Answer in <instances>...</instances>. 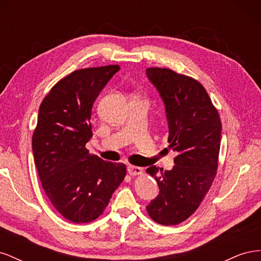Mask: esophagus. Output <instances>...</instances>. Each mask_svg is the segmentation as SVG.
Here are the masks:
<instances>
[{
  "instance_id": "34e87169",
  "label": "esophagus",
  "mask_w": 261,
  "mask_h": 261,
  "mask_svg": "<svg viewBox=\"0 0 261 261\" xmlns=\"http://www.w3.org/2000/svg\"><path fill=\"white\" fill-rule=\"evenodd\" d=\"M143 168H139V167H135V165H127V172L128 174L132 176H135V175H139L143 173Z\"/></svg>"
}]
</instances>
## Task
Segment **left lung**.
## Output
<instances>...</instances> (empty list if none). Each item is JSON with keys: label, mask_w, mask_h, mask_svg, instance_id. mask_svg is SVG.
<instances>
[{"label": "left lung", "mask_w": 261, "mask_h": 261, "mask_svg": "<svg viewBox=\"0 0 261 261\" xmlns=\"http://www.w3.org/2000/svg\"><path fill=\"white\" fill-rule=\"evenodd\" d=\"M146 74L163 101L168 141L177 152L172 170L160 174L155 165L147 169L160 189L147 211L156 223L175 225L193 215L211 187L222 125L206 89L194 78L159 67L147 68Z\"/></svg>", "instance_id": "obj_1"}]
</instances>
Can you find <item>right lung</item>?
Segmentation results:
<instances>
[{
  "label": "right lung",
  "instance_id": "obj_1",
  "mask_svg": "<svg viewBox=\"0 0 261 261\" xmlns=\"http://www.w3.org/2000/svg\"><path fill=\"white\" fill-rule=\"evenodd\" d=\"M118 65L78 69L54 85L39 108L33 152L51 203L75 223L96 220L126 175L123 163L90 154L91 110Z\"/></svg>",
  "mask_w": 261,
  "mask_h": 261
}]
</instances>
